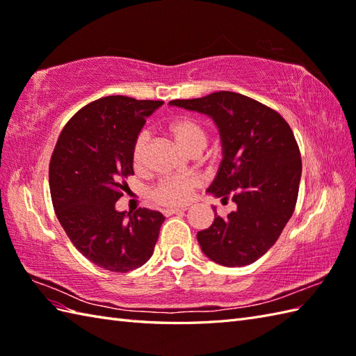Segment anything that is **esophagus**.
Instances as JSON below:
<instances>
[{
    "mask_svg": "<svg viewBox=\"0 0 356 356\" xmlns=\"http://www.w3.org/2000/svg\"><path fill=\"white\" fill-rule=\"evenodd\" d=\"M185 211H186V208H167V209H163V213L167 217H170V216H175V213H181Z\"/></svg>",
    "mask_w": 356,
    "mask_h": 356,
    "instance_id": "34e87169",
    "label": "esophagus"
}]
</instances>
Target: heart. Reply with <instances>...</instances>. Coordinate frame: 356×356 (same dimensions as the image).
Returning <instances> with one entry per match:
<instances>
[{
    "label": "heart",
    "mask_w": 356,
    "mask_h": 356,
    "mask_svg": "<svg viewBox=\"0 0 356 356\" xmlns=\"http://www.w3.org/2000/svg\"><path fill=\"white\" fill-rule=\"evenodd\" d=\"M170 131L172 138L181 150L189 153L194 150H203L208 143V135L206 130L191 118H179L171 122ZM147 143V134L140 131L136 136L134 150H131V159H134L135 167H139L144 159ZM198 180L195 177H167L162 179L158 185L153 188L152 197L156 202L165 206H181L189 202L193 191L197 188Z\"/></svg>",
    "instance_id": "1"
}]
</instances>
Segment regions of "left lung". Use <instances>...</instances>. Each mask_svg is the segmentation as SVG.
I'll list each match as a JSON object with an SVG mask.
<instances>
[{
    "mask_svg": "<svg viewBox=\"0 0 356 356\" xmlns=\"http://www.w3.org/2000/svg\"><path fill=\"white\" fill-rule=\"evenodd\" d=\"M170 106L208 115L217 124L222 159L208 194L236 211L217 216L197 234L203 253L225 267H244L266 254L291 218L302 176V159L291 127L266 104L220 90Z\"/></svg>",
    "mask_w": 356,
    "mask_h": 356,
    "instance_id": "obj_1",
    "label": "left lung"
}]
</instances>
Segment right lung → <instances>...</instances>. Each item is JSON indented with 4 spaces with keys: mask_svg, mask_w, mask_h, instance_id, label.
<instances>
[{
    "mask_svg": "<svg viewBox=\"0 0 356 356\" xmlns=\"http://www.w3.org/2000/svg\"><path fill=\"white\" fill-rule=\"evenodd\" d=\"M163 102L109 95L66 122L49 162V191L57 220L74 247L95 266L115 273L152 258L165 217L139 208L120 212L115 203L134 175L135 139L145 118Z\"/></svg>",
    "mask_w": 356,
    "mask_h": 356,
    "instance_id": "1",
    "label": "right lung"
}]
</instances>
